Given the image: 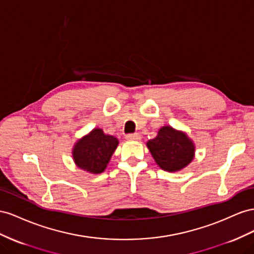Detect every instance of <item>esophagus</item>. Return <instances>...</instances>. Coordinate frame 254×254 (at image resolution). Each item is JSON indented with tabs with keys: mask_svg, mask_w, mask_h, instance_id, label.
<instances>
[{
	"mask_svg": "<svg viewBox=\"0 0 254 254\" xmlns=\"http://www.w3.org/2000/svg\"><path fill=\"white\" fill-rule=\"evenodd\" d=\"M126 138L127 140H140L141 136L139 134H128L126 136Z\"/></svg>",
	"mask_w": 254,
	"mask_h": 254,
	"instance_id": "1",
	"label": "esophagus"
}]
</instances>
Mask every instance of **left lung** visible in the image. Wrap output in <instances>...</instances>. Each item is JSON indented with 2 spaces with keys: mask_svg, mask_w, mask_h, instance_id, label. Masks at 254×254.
<instances>
[{
  "mask_svg": "<svg viewBox=\"0 0 254 254\" xmlns=\"http://www.w3.org/2000/svg\"><path fill=\"white\" fill-rule=\"evenodd\" d=\"M147 147L158 167L168 172L184 169L194 158L195 146L188 135L170 126L158 129L155 138Z\"/></svg>",
  "mask_w": 254,
  "mask_h": 254,
  "instance_id": "left-lung-1",
  "label": "left lung"
}]
</instances>
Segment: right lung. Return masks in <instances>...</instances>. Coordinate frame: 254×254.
Masks as SVG:
<instances>
[{"mask_svg":"<svg viewBox=\"0 0 254 254\" xmlns=\"http://www.w3.org/2000/svg\"><path fill=\"white\" fill-rule=\"evenodd\" d=\"M118 144L115 136L95 127L74 143L72 157L77 168L91 175H99L106 169Z\"/></svg>","mask_w":254,"mask_h":254,"instance_id":"1","label":"right lung"}]
</instances>
